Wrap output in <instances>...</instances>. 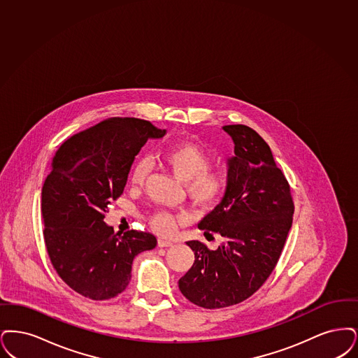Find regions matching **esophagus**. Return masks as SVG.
I'll use <instances>...</instances> for the list:
<instances>
[{"instance_id":"obj_1","label":"esophagus","mask_w":358,"mask_h":358,"mask_svg":"<svg viewBox=\"0 0 358 358\" xmlns=\"http://www.w3.org/2000/svg\"><path fill=\"white\" fill-rule=\"evenodd\" d=\"M172 245L173 243H172L171 241H169V239H164V238H159L157 239V246L159 248H170Z\"/></svg>"}]
</instances>
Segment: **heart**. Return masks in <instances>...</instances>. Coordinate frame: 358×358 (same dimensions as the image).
<instances>
[{
	"label": "heart",
	"mask_w": 358,
	"mask_h": 358,
	"mask_svg": "<svg viewBox=\"0 0 358 358\" xmlns=\"http://www.w3.org/2000/svg\"><path fill=\"white\" fill-rule=\"evenodd\" d=\"M162 162L172 175L185 182L187 196L201 208L215 206L227 187V173L213 169V156L195 143L183 141L169 147L162 154ZM150 173V163L140 159L131 172V185L143 186ZM189 214L173 215L169 211H157L151 219V229L162 235H171L179 224L189 220Z\"/></svg>",
	"instance_id": "1"
}]
</instances>
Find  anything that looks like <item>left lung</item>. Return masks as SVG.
Segmentation results:
<instances>
[{"label":"left lung","mask_w":358,"mask_h":358,"mask_svg":"<svg viewBox=\"0 0 358 358\" xmlns=\"http://www.w3.org/2000/svg\"><path fill=\"white\" fill-rule=\"evenodd\" d=\"M223 129L235 144L226 192L198 227L206 236L219 234L224 242L210 250L188 241L195 261L179 280L182 294L204 309L236 305L264 285L280 259L294 214L289 182L268 144L248 125Z\"/></svg>","instance_id":"obj_1"}]
</instances>
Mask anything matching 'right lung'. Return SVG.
I'll return each instance as SVG.
<instances>
[{
  "mask_svg": "<svg viewBox=\"0 0 358 358\" xmlns=\"http://www.w3.org/2000/svg\"><path fill=\"white\" fill-rule=\"evenodd\" d=\"M166 129L135 117H112L65 140L41 192L48 255L72 290L94 301L124 292L134 258L156 246L155 235L115 234L104 223L109 203L124 191L135 156Z\"/></svg>",
  "mask_w": 358,
  "mask_h": 358,
  "instance_id": "obj_1",
  "label": "right lung"
}]
</instances>
